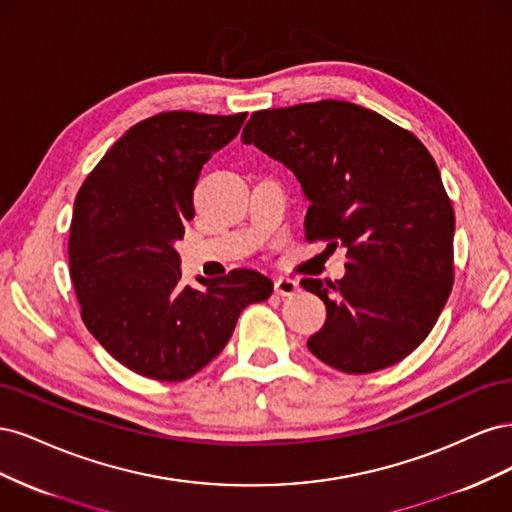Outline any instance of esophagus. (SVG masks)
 <instances>
[{
    "label": "esophagus",
    "mask_w": 512,
    "mask_h": 512,
    "mask_svg": "<svg viewBox=\"0 0 512 512\" xmlns=\"http://www.w3.org/2000/svg\"><path fill=\"white\" fill-rule=\"evenodd\" d=\"M297 290H299V284L290 280V277H277L275 280V292L280 294V297H292Z\"/></svg>",
    "instance_id": "obj_1"
}]
</instances>
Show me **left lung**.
I'll use <instances>...</instances> for the list:
<instances>
[{
	"label": "left lung",
	"mask_w": 512,
	"mask_h": 512,
	"mask_svg": "<svg viewBox=\"0 0 512 512\" xmlns=\"http://www.w3.org/2000/svg\"><path fill=\"white\" fill-rule=\"evenodd\" d=\"M241 141L297 177L305 237L348 250L342 280H301L327 307L307 348L346 374L406 359L453 288L455 213L425 145L342 100L258 111Z\"/></svg>",
	"instance_id": "8db88e82"
}]
</instances>
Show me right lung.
<instances>
[{"label":"right lung","mask_w":512,"mask_h":512,"mask_svg":"<svg viewBox=\"0 0 512 512\" xmlns=\"http://www.w3.org/2000/svg\"><path fill=\"white\" fill-rule=\"evenodd\" d=\"M245 117L153 115L104 153L76 194L68 256L83 322L113 359L145 378L194 376L224 350L243 309L273 292L252 269L185 286L175 250L194 218L203 164Z\"/></svg>","instance_id":"right-lung-1"}]
</instances>
